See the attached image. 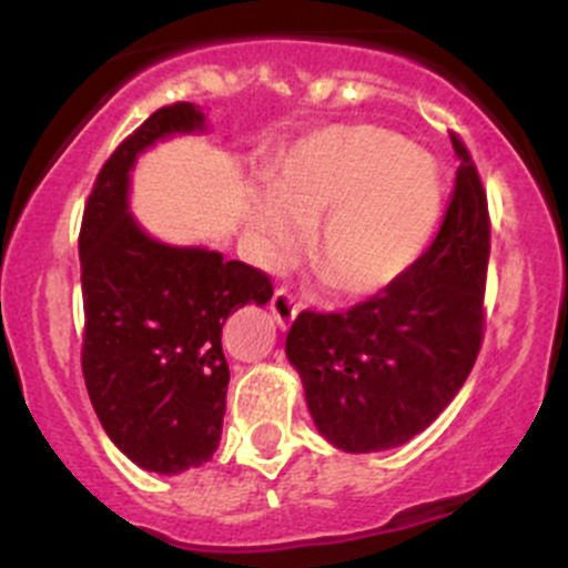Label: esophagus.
I'll list each match as a JSON object with an SVG mask.
<instances>
[{
    "label": "esophagus",
    "instance_id": "obj_1",
    "mask_svg": "<svg viewBox=\"0 0 568 568\" xmlns=\"http://www.w3.org/2000/svg\"><path fill=\"white\" fill-rule=\"evenodd\" d=\"M272 316L277 318V324L283 326H291V321L300 316V302H296V296L291 294V288H277L272 296Z\"/></svg>",
    "mask_w": 568,
    "mask_h": 568
}]
</instances>
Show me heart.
I'll return each instance as SVG.
<instances>
[{
	"label": "heart",
	"mask_w": 568,
	"mask_h": 568,
	"mask_svg": "<svg viewBox=\"0 0 568 568\" xmlns=\"http://www.w3.org/2000/svg\"><path fill=\"white\" fill-rule=\"evenodd\" d=\"M443 214L432 156L385 125H332L296 142L250 203L268 257L300 247L315 225L313 268L332 291L368 296L395 283L426 252Z\"/></svg>",
	"instance_id": "heart-1"
}]
</instances>
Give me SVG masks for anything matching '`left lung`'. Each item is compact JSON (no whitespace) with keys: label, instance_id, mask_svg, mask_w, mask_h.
<instances>
[{"label":"left lung","instance_id":"obj_1","mask_svg":"<svg viewBox=\"0 0 568 568\" xmlns=\"http://www.w3.org/2000/svg\"><path fill=\"white\" fill-rule=\"evenodd\" d=\"M450 142L462 164L432 247L346 313L302 311L285 341L318 432L348 454L395 448L432 426L484 343L489 205L467 145Z\"/></svg>","mask_w":568,"mask_h":568}]
</instances>
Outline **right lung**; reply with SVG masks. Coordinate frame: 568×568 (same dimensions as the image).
<instances>
[{
  "instance_id": "right-lung-1",
  "label": "right lung",
  "mask_w": 568,
  "mask_h": 568,
  "mask_svg": "<svg viewBox=\"0 0 568 568\" xmlns=\"http://www.w3.org/2000/svg\"><path fill=\"white\" fill-rule=\"evenodd\" d=\"M189 101L162 106L106 159L84 203L82 374L114 445L142 469L175 475L214 456L231 371L222 326L239 307L266 305L272 280L220 252L168 247L129 214L136 153L203 129Z\"/></svg>"
}]
</instances>
